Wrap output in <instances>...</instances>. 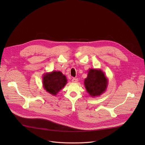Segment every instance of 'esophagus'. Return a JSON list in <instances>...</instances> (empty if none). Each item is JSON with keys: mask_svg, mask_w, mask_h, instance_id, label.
Here are the masks:
<instances>
[{"mask_svg": "<svg viewBox=\"0 0 145 145\" xmlns=\"http://www.w3.org/2000/svg\"><path fill=\"white\" fill-rule=\"evenodd\" d=\"M72 82L73 83H77L78 82V78H73L72 79Z\"/></svg>", "mask_w": 145, "mask_h": 145, "instance_id": "1", "label": "esophagus"}]
</instances>
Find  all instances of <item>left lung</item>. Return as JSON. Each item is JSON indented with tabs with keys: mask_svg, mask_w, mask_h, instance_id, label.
I'll return each instance as SVG.
<instances>
[{
	"mask_svg": "<svg viewBox=\"0 0 145 145\" xmlns=\"http://www.w3.org/2000/svg\"><path fill=\"white\" fill-rule=\"evenodd\" d=\"M84 84L88 93L92 97L99 96L106 91L108 80L101 69H90Z\"/></svg>",
	"mask_w": 145,
	"mask_h": 145,
	"instance_id": "1",
	"label": "left lung"
}]
</instances>
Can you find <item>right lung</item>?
I'll return each mask as SVG.
<instances>
[{
	"mask_svg": "<svg viewBox=\"0 0 145 145\" xmlns=\"http://www.w3.org/2000/svg\"><path fill=\"white\" fill-rule=\"evenodd\" d=\"M44 89L50 94L56 95L67 83L66 76L60 71L46 73L43 77Z\"/></svg>",
	"mask_w": 145,
	"mask_h": 145,
	"instance_id": "1",
	"label": "right lung"
}]
</instances>
